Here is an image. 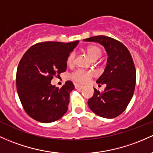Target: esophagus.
I'll list each match as a JSON object with an SVG mask.
<instances>
[{
  "label": "esophagus",
  "mask_w": 153,
  "mask_h": 153,
  "mask_svg": "<svg viewBox=\"0 0 153 153\" xmlns=\"http://www.w3.org/2000/svg\"><path fill=\"white\" fill-rule=\"evenodd\" d=\"M75 88H77V89H82V88H83V85H78V84H75Z\"/></svg>",
  "instance_id": "34e87169"
}]
</instances>
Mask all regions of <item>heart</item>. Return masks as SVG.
I'll return each instance as SVG.
<instances>
[{"label": "heart", "instance_id": "obj_1", "mask_svg": "<svg viewBox=\"0 0 153 153\" xmlns=\"http://www.w3.org/2000/svg\"><path fill=\"white\" fill-rule=\"evenodd\" d=\"M87 54L92 60H96L102 56V50L100 47L97 46H90L87 47L86 50ZM75 53H70L67 59V64L69 66H72L75 62ZM94 74L90 70H75L73 73L70 75V79H72L74 82L78 83H85L88 82L94 77Z\"/></svg>", "mask_w": 153, "mask_h": 153}]
</instances>
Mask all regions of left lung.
Returning <instances> with one entry per match:
<instances>
[{"instance_id": "left-lung-1", "label": "left lung", "mask_w": 153, "mask_h": 153, "mask_svg": "<svg viewBox=\"0 0 153 153\" xmlns=\"http://www.w3.org/2000/svg\"><path fill=\"white\" fill-rule=\"evenodd\" d=\"M84 41L100 43L108 55L105 71L97 80L100 85L106 84V87L102 93L94 88L88 106L99 116L114 118L126 110L133 97L136 85L133 59L123 43L110 37L94 36Z\"/></svg>"}]
</instances>
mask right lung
<instances>
[{
  "mask_svg": "<svg viewBox=\"0 0 153 153\" xmlns=\"http://www.w3.org/2000/svg\"><path fill=\"white\" fill-rule=\"evenodd\" d=\"M78 41L71 43L42 42L31 46L23 55L16 71V90L25 111L41 123H51L66 113L70 80L59 88L51 85L53 76L66 71L67 59Z\"/></svg>",
  "mask_w": 153,
  "mask_h": 153,
  "instance_id": "obj_1",
  "label": "right lung"
}]
</instances>
